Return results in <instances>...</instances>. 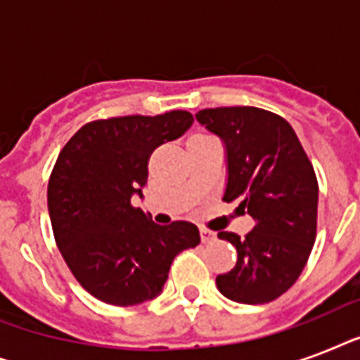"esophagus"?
Segmentation results:
<instances>
[{"mask_svg": "<svg viewBox=\"0 0 360 360\" xmlns=\"http://www.w3.org/2000/svg\"><path fill=\"white\" fill-rule=\"evenodd\" d=\"M200 236H202L203 243H211V240H214L217 233L211 230H207V228H202V230H200Z\"/></svg>", "mask_w": 360, "mask_h": 360, "instance_id": "esophagus-1", "label": "esophagus"}]
</instances>
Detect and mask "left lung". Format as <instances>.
I'll list each match as a JSON object with an SVG mask.
<instances>
[{
	"label": "left lung",
	"instance_id": "1",
	"mask_svg": "<svg viewBox=\"0 0 360 360\" xmlns=\"http://www.w3.org/2000/svg\"><path fill=\"white\" fill-rule=\"evenodd\" d=\"M196 120L224 141V202L239 200L256 222L243 239L219 231L237 248V263L217 276V288L243 304L274 301L301 276L316 240L318 179L312 162L291 124L267 110L205 108Z\"/></svg>",
	"mask_w": 360,
	"mask_h": 360
}]
</instances>
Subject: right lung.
<instances>
[{
	"label": "right lung",
	"mask_w": 360,
	"mask_h": 360,
	"mask_svg": "<svg viewBox=\"0 0 360 360\" xmlns=\"http://www.w3.org/2000/svg\"><path fill=\"white\" fill-rule=\"evenodd\" d=\"M191 112L89 121L59 153L48 181V211L58 248L84 290L132 307L155 299L179 252L200 245L185 220L158 226L130 203L147 181L151 153L185 134Z\"/></svg>",
	"instance_id": "add662e5"
}]
</instances>
